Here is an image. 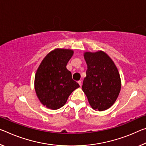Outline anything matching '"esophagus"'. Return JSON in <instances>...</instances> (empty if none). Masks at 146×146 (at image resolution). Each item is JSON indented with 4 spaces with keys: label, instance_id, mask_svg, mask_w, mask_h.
I'll use <instances>...</instances> for the list:
<instances>
[{
    "label": "esophagus",
    "instance_id": "34e87169",
    "mask_svg": "<svg viewBox=\"0 0 146 146\" xmlns=\"http://www.w3.org/2000/svg\"><path fill=\"white\" fill-rule=\"evenodd\" d=\"M78 84L80 85V86H82V82H81V80H78Z\"/></svg>",
    "mask_w": 146,
    "mask_h": 146
}]
</instances>
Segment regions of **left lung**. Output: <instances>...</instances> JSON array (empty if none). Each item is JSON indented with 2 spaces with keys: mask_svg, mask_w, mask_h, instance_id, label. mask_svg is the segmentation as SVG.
Segmentation results:
<instances>
[{
  "mask_svg": "<svg viewBox=\"0 0 146 146\" xmlns=\"http://www.w3.org/2000/svg\"><path fill=\"white\" fill-rule=\"evenodd\" d=\"M84 59L88 66L82 90L92 108L103 111L116 101L121 90L118 70L112 59L105 52H86Z\"/></svg>",
  "mask_w": 146,
  "mask_h": 146,
  "instance_id": "left-lung-1",
  "label": "left lung"
}]
</instances>
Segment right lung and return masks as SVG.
Listing matches in <instances>:
<instances>
[{"instance_id":"1","label":"right lung","mask_w":146,"mask_h":146,"mask_svg":"<svg viewBox=\"0 0 146 146\" xmlns=\"http://www.w3.org/2000/svg\"><path fill=\"white\" fill-rule=\"evenodd\" d=\"M73 54L71 49L56 48L44 58L38 68L34 87L40 102L52 110L61 108L68 97L80 87L66 66Z\"/></svg>"}]
</instances>
